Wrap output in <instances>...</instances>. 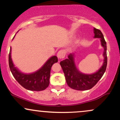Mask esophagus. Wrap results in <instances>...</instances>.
Instances as JSON below:
<instances>
[{
  "mask_svg": "<svg viewBox=\"0 0 120 120\" xmlns=\"http://www.w3.org/2000/svg\"><path fill=\"white\" fill-rule=\"evenodd\" d=\"M65 53H66L65 50H64V49H61V50L59 51L58 53H57V57L60 59L64 58L65 56Z\"/></svg>",
  "mask_w": 120,
  "mask_h": 120,
  "instance_id": "esophagus-1",
  "label": "esophagus"
}]
</instances>
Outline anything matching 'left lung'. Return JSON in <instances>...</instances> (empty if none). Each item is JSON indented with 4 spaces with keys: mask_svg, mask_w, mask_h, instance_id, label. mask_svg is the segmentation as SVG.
<instances>
[{
    "mask_svg": "<svg viewBox=\"0 0 120 120\" xmlns=\"http://www.w3.org/2000/svg\"><path fill=\"white\" fill-rule=\"evenodd\" d=\"M94 38H100L101 46L104 48L103 55L104 56V62L103 65L96 72L90 74L80 72L75 65L73 53H70L68 56V59H65L60 63L65 77L66 82L68 86L74 90L83 91L91 89L100 80L105 71L107 65V43L100 30L94 27Z\"/></svg>",
    "mask_w": 120,
    "mask_h": 120,
    "instance_id": "1",
    "label": "left lung"
}]
</instances>
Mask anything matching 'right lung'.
<instances>
[{"label":"right lung","mask_w":120,"mask_h":120,"mask_svg":"<svg viewBox=\"0 0 120 120\" xmlns=\"http://www.w3.org/2000/svg\"><path fill=\"white\" fill-rule=\"evenodd\" d=\"M57 61V56H53L38 71L33 73L25 74L15 67L11 58V48L9 53V66L12 75L23 87L31 91H42L49 86L51 69L52 65Z\"/></svg>","instance_id":"obj_1"}]
</instances>
